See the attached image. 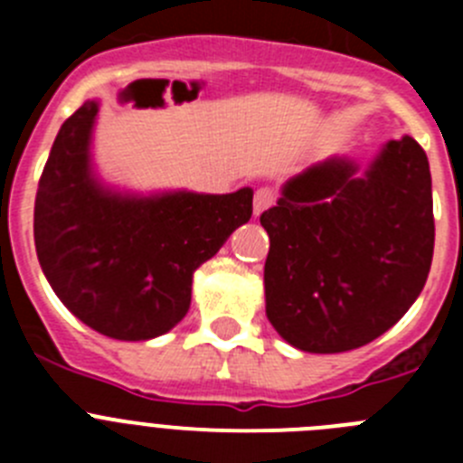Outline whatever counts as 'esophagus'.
<instances>
[{"label":"esophagus","instance_id":"1","mask_svg":"<svg viewBox=\"0 0 463 463\" xmlns=\"http://www.w3.org/2000/svg\"><path fill=\"white\" fill-rule=\"evenodd\" d=\"M273 202H276V192H273L271 187H260V190L255 192V199H252V213H255V215H261L269 206H273Z\"/></svg>","mask_w":463,"mask_h":463}]
</instances>
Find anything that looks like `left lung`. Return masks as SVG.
<instances>
[{
  "mask_svg": "<svg viewBox=\"0 0 463 463\" xmlns=\"http://www.w3.org/2000/svg\"><path fill=\"white\" fill-rule=\"evenodd\" d=\"M267 317L297 350L347 353L415 304L433 257L429 159L411 137L371 165L326 157L292 175L261 213Z\"/></svg>",
  "mask_w": 463,
  "mask_h": 463,
  "instance_id": "1",
  "label": "left lung"
}]
</instances>
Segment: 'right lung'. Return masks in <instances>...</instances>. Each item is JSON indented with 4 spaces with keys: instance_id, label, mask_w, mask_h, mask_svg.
I'll use <instances>...</instances> for the list:
<instances>
[{
    "instance_id": "right-lung-1",
    "label": "right lung",
    "mask_w": 463,
    "mask_h": 463,
    "mask_svg": "<svg viewBox=\"0 0 463 463\" xmlns=\"http://www.w3.org/2000/svg\"><path fill=\"white\" fill-rule=\"evenodd\" d=\"M99 99L57 132L34 202V245L57 298L90 329L150 341L192 301V276L252 215V190L129 192L101 181L92 134Z\"/></svg>"
}]
</instances>
